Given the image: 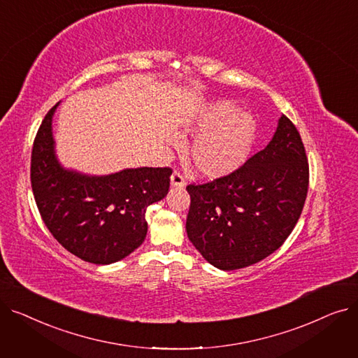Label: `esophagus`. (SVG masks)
I'll use <instances>...</instances> for the list:
<instances>
[{
  "label": "esophagus",
  "instance_id": "obj_1",
  "mask_svg": "<svg viewBox=\"0 0 358 358\" xmlns=\"http://www.w3.org/2000/svg\"><path fill=\"white\" fill-rule=\"evenodd\" d=\"M185 184V180H184V176H182V173L181 171H176L173 173V176H171V185H174V187H182Z\"/></svg>",
  "mask_w": 358,
  "mask_h": 358
}]
</instances>
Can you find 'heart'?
<instances>
[{
  "label": "heart",
  "instance_id": "1",
  "mask_svg": "<svg viewBox=\"0 0 358 358\" xmlns=\"http://www.w3.org/2000/svg\"><path fill=\"white\" fill-rule=\"evenodd\" d=\"M185 131L197 135L190 157L206 177H223L250 158L257 141V123L231 101H217L184 123ZM173 142L177 145L178 139Z\"/></svg>",
  "mask_w": 358,
  "mask_h": 358
}]
</instances>
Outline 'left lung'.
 Listing matches in <instances>:
<instances>
[{"label":"left lung","mask_w":358,"mask_h":358,"mask_svg":"<svg viewBox=\"0 0 358 358\" xmlns=\"http://www.w3.org/2000/svg\"><path fill=\"white\" fill-rule=\"evenodd\" d=\"M309 164L299 130L285 115L271 142L236 171L190 182L185 229L212 266L231 271L278 250L303 210Z\"/></svg>","instance_id":"8db88e82"}]
</instances>
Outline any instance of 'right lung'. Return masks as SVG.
I'll list each match as a JSON object with an SVG mask.
<instances>
[{
  "mask_svg": "<svg viewBox=\"0 0 358 358\" xmlns=\"http://www.w3.org/2000/svg\"><path fill=\"white\" fill-rule=\"evenodd\" d=\"M37 130L30 181L37 209L61 245L92 264H111L142 245L148 232V206L165 197L169 166H143L87 177L64 169L55 158L52 116Z\"/></svg>",
  "mask_w": 358,
  "mask_h": 358,
  "instance_id": "1",
  "label": "right lung"
}]
</instances>
